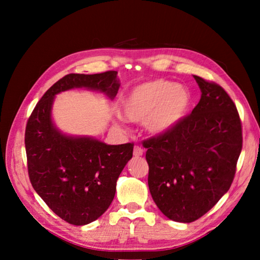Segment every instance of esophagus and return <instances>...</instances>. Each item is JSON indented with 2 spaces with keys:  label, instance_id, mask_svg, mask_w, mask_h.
I'll return each instance as SVG.
<instances>
[{
  "label": "esophagus",
  "instance_id": "34e87169",
  "mask_svg": "<svg viewBox=\"0 0 260 260\" xmlns=\"http://www.w3.org/2000/svg\"><path fill=\"white\" fill-rule=\"evenodd\" d=\"M143 152H144L143 148H141V147H139V146H135V147H134L133 155H134L135 157H140V156H142V155H143Z\"/></svg>",
  "mask_w": 260,
  "mask_h": 260
}]
</instances>
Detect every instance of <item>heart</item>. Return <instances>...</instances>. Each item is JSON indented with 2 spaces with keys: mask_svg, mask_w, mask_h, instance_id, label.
<instances>
[{
  "mask_svg": "<svg viewBox=\"0 0 260 260\" xmlns=\"http://www.w3.org/2000/svg\"><path fill=\"white\" fill-rule=\"evenodd\" d=\"M189 107L190 94L187 88L157 79L134 87L124 100L122 112L131 121L146 122L151 133L162 134L183 119Z\"/></svg>",
  "mask_w": 260,
  "mask_h": 260,
  "instance_id": "obj_1",
  "label": "heart"
}]
</instances>
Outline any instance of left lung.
<instances>
[{
	"label": "left lung",
	"mask_w": 260,
	"mask_h": 260,
	"mask_svg": "<svg viewBox=\"0 0 260 260\" xmlns=\"http://www.w3.org/2000/svg\"><path fill=\"white\" fill-rule=\"evenodd\" d=\"M202 96L172 129L143 141L149 190L162 213L192 222L231 188L242 150V122L221 86L193 76Z\"/></svg>",
	"instance_id": "obj_1"
}]
</instances>
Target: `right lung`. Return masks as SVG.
<instances>
[{"instance_id":"1","label":"right lung","mask_w":260,"mask_h":260,"mask_svg":"<svg viewBox=\"0 0 260 260\" xmlns=\"http://www.w3.org/2000/svg\"><path fill=\"white\" fill-rule=\"evenodd\" d=\"M117 71L70 73L48 89L26 124L25 148L29 181L49 209L71 225H87L111 204L134 143L109 146L89 138H69L51 122L56 94L76 87L96 89L113 99L119 89Z\"/></svg>"}]
</instances>
